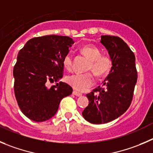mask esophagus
<instances>
[{"instance_id": "obj_1", "label": "esophagus", "mask_w": 153, "mask_h": 153, "mask_svg": "<svg viewBox=\"0 0 153 153\" xmlns=\"http://www.w3.org/2000/svg\"><path fill=\"white\" fill-rule=\"evenodd\" d=\"M73 94H74V95H76V96H78V97H79V96L82 95V94H81L80 92H79V91H75V90L73 91Z\"/></svg>"}]
</instances>
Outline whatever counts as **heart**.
<instances>
[{
    "label": "heart",
    "mask_w": 153,
    "mask_h": 153,
    "mask_svg": "<svg viewBox=\"0 0 153 153\" xmlns=\"http://www.w3.org/2000/svg\"><path fill=\"white\" fill-rule=\"evenodd\" d=\"M80 50L84 56L90 60L88 69L92 70L96 75L102 76L110 71L112 66L111 59L107 55H101V50L98 48L91 45H85L81 48ZM62 62L67 70L72 68L73 55L71 52L64 56ZM66 80L74 89L79 91H86L95 82L94 75L91 72L72 74L68 76Z\"/></svg>",
    "instance_id": "obj_1"
}]
</instances>
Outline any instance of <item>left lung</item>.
Instances as JSON below:
<instances>
[{"mask_svg": "<svg viewBox=\"0 0 153 153\" xmlns=\"http://www.w3.org/2000/svg\"><path fill=\"white\" fill-rule=\"evenodd\" d=\"M101 43L108 51L112 68L103 87L86 94L89 102L82 116L92 124L110 123L122 116L130 107L137 79L134 54L127 43L110 35L101 36Z\"/></svg>", "mask_w": 153, "mask_h": 153, "instance_id": "obj_1", "label": "left lung"}]
</instances>
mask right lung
Segmentation results:
<instances>
[{"instance_id": "right-lung-1", "label": "right lung", "mask_w": 153, "mask_h": 153, "mask_svg": "<svg viewBox=\"0 0 153 153\" xmlns=\"http://www.w3.org/2000/svg\"><path fill=\"white\" fill-rule=\"evenodd\" d=\"M74 40L67 36L47 35L29 40L18 53L13 68L14 92L25 116L34 122H44L57 112L62 98L73 88L60 82L50 88L48 82L63 76V58Z\"/></svg>"}]
</instances>
